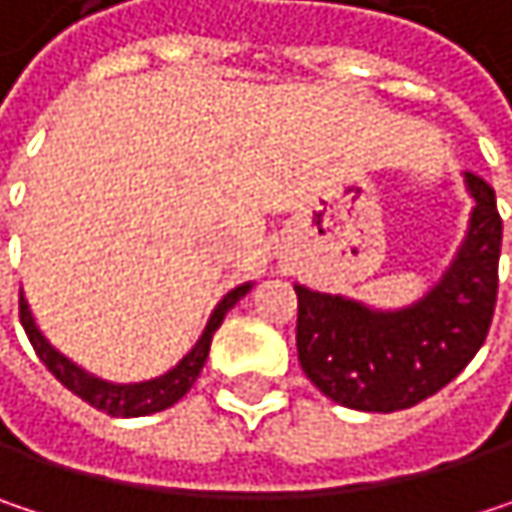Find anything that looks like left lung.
Wrapping results in <instances>:
<instances>
[{"instance_id": "8db88e82", "label": "left lung", "mask_w": 512, "mask_h": 512, "mask_svg": "<svg viewBox=\"0 0 512 512\" xmlns=\"http://www.w3.org/2000/svg\"><path fill=\"white\" fill-rule=\"evenodd\" d=\"M468 228L439 281L403 308H373L344 293L293 284L299 296L296 350L305 376L358 412L409 409L445 388L483 347L501 255L492 186L462 171Z\"/></svg>"}]
</instances>
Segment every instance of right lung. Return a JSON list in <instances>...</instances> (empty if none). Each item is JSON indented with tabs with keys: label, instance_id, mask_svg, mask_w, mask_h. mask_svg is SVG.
<instances>
[{
	"label": "right lung",
	"instance_id": "right-lung-1",
	"mask_svg": "<svg viewBox=\"0 0 512 512\" xmlns=\"http://www.w3.org/2000/svg\"><path fill=\"white\" fill-rule=\"evenodd\" d=\"M252 287H255V284L246 281V284L228 290V293L219 299V305L213 308V314H210V320H207L201 338L195 341V347L180 358L174 367H168L165 373H159L154 379H142V382H112V379H103V376H97V373H88L82 364L70 361L64 353H58L50 341H47V335L38 329L35 314H32V308H29V299H26L23 293H20V323H23V329H26V335H29V341H32L38 358L50 367L52 376H55L67 391H73L76 397H82L85 403H91L94 409H100V412H106V415H112V418H142V415H154V412H162V409L174 406V403L195 385V379L201 376L204 361L210 356V344H213L216 329L222 326L225 314H228Z\"/></svg>",
	"mask_w": 512,
	"mask_h": 512
}]
</instances>
